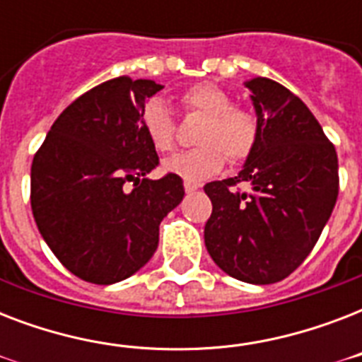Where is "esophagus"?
I'll return each mask as SVG.
<instances>
[{
  "label": "esophagus",
  "instance_id": "34e87169",
  "mask_svg": "<svg viewBox=\"0 0 362 362\" xmlns=\"http://www.w3.org/2000/svg\"><path fill=\"white\" fill-rule=\"evenodd\" d=\"M184 189H186V193L197 192V189H199V184H195V182L186 180V182H184Z\"/></svg>",
  "mask_w": 362,
  "mask_h": 362
}]
</instances>
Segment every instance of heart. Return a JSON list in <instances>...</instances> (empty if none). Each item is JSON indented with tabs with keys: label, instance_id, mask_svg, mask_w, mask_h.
Here are the masks:
<instances>
[{
	"label": "heart",
	"instance_id": "obj_1",
	"mask_svg": "<svg viewBox=\"0 0 362 362\" xmlns=\"http://www.w3.org/2000/svg\"><path fill=\"white\" fill-rule=\"evenodd\" d=\"M184 109L204 116L195 135L199 146L165 159L163 170L189 182H201L223 169L226 156L238 163L253 152L259 139L257 116L233 105L231 93L212 82L187 88L180 98ZM142 133L159 153L175 146L176 125L163 99H150L141 112Z\"/></svg>",
	"mask_w": 362,
	"mask_h": 362
}]
</instances>
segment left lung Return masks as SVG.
<instances>
[{
  "instance_id": "obj_1",
  "label": "left lung",
  "mask_w": 362,
  "mask_h": 362,
  "mask_svg": "<svg viewBox=\"0 0 362 362\" xmlns=\"http://www.w3.org/2000/svg\"><path fill=\"white\" fill-rule=\"evenodd\" d=\"M259 139L235 178L210 182L212 214L204 226L210 257L246 284H274L312 252L338 197L337 150L310 109L278 82L255 76ZM246 181L250 189L230 187Z\"/></svg>"
}]
</instances>
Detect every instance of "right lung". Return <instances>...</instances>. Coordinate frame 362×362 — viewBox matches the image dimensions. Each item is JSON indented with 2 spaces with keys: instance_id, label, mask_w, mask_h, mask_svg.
<instances>
[{
  "instance_id": "add662e5",
  "label": "right lung",
  "mask_w": 362,
  "mask_h": 362,
  "mask_svg": "<svg viewBox=\"0 0 362 362\" xmlns=\"http://www.w3.org/2000/svg\"><path fill=\"white\" fill-rule=\"evenodd\" d=\"M161 88L129 76L92 88L58 116L33 158L37 229L81 280L110 286L141 270L158 250L161 220L184 199L180 176L148 178L159 158L141 112Z\"/></svg>"
}]
</instances>
